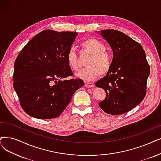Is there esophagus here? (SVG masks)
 <instances>
[{"instance_id": "34e87169", "label": "esophagus", "mask_w": 161, "mask_h": 161, "mask_svg": "<svg viewBox=\"0 0 161 161\" xmlns=\"http://www.w3.org/2000/svg\"><path fill=\"white\" fill-rule=\"evenodd\" d=\"M85 86L87 88H92L94 87V85L92 82H85Z\"/></svg>"}]
</instances>
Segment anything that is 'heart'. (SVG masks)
<instances>
[{
  "label": "heart",
  "mask_w": 161,
  "mask_h": 161,
  "mask_svg": "<svg viewBox=\"0 0 161 161\" xmlns=\"http://www.w3.org/2000/svg\"><path fill=\"white\" fill-rule=\"evenodd\" d=\"M82 46L91 55L86 63L88 67L82 69L76 76L85 81H92L100 75L107 74L112 65V57L106 51L105 45L95 38H89L82 43ZM67 59L69 67L75 71L80 69V63L76 50L70 47L67 53Z\"/></svg>",
  "instance_id": "b5f03b06"
}]
</instances>
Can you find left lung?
Returning a JSON list of instances; mask_svg holds the SVG:
<instances>
[{
	"instance_id": "8db88e82",
	"label": "left lung",
	"mask_w": 161,
	"mask_h": 161,
	"mask_svg": "<svg viewBox=\"0 0 161 161\" xmlns=\"http://www.w3.org/2000/svg\"><path fill=\"white\" fill-rule=\"evenodd\" d=\"M97 33L113 51L110 70L95 83L106 93L98 105L109 114L126 113L139 105L146 94L150 67L145 52L140 43L121 31L102 30Z\"/></svg>"
}]
</instances>
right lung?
<instances>
[{"label": "right lung", "mask_w": 161, "mask_h": 161, "mask_svg": "<svg viewBox=\"0 0 161 161\" xmlns=\"http://www.w3.org/2000/svg\"><path fill=\"white\" fill-rule=\"evenodd\" d=\"M77 32L46 30L24 47L14 65L13 87L24 112L37 119L58 117L84 85L73 75L67 53Z\"/></svg>", "instance_id": "right-lung-1"}]
</instances>
